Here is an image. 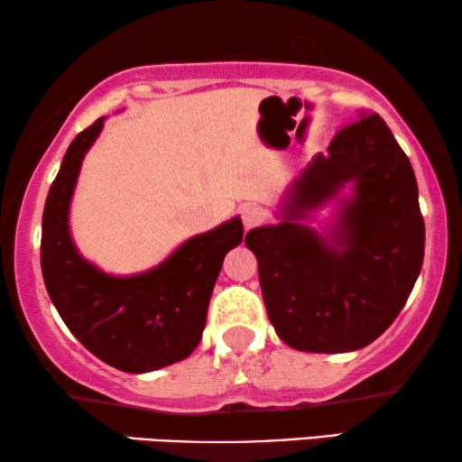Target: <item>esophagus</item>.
<instances>
[{"instance_id":"34e87169","label":"esophagus","mask_w":462,"mask_h":462,"mask_svg":"<svg viewBox=\"0 0 462 462\" xmlns=\"http://www.w3.org/2000/svg\"><path fill=\"white\" fill-rule=\"evenodd\" d=\"M240 217H243V224L246 230L255 228V226H259L265 219V211L262 209V207H255V205H246L240 209Z\"/></svg>"}]
</instances>
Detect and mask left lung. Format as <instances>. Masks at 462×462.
Returning a JSON list of instances; mask_svg holds the SVG:
<instances>
[{"label": "left lung", "mask_w": 462, "mask_h": 462, "mask_svg": "<svg viewBox=\"0 0 462 462\" xmlns=\"http://www.w3.org/2000/svg\"><path fill=\"white\" fill-rule=\"evenodd\" d=\"M347 183L355 194L337 225L300 224ZM281 219L245 238L278 337L299 352L341 354L385 333L425 255L417 178L385 121L373 113L339 129L291 188Z\"/></svg>", "instance_id": "left-lung-1"}]
</instances>
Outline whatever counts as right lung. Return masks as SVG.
<instances>
[{
	"mask_svg": "<svg viewBox=\"0 0 462 462\" xmlns=\"http://www.w3.org/2000/svg\"><path fill=\"white\" fill-rule=\"evenodd\" d=\"M104 119L77 134L45 199L42 272L51 303L96 358L123 373H151L188 358L199 346L226 253L243 240L232 217L188 238L157 268L110 276L86 262L69 230V207L81 161Z\"/></svg>",
	"mask_w": 462,
	"mask_h": 462,
	"instance_id": "right-lung-1",
	"label": "right lung"
}]
</instances>
